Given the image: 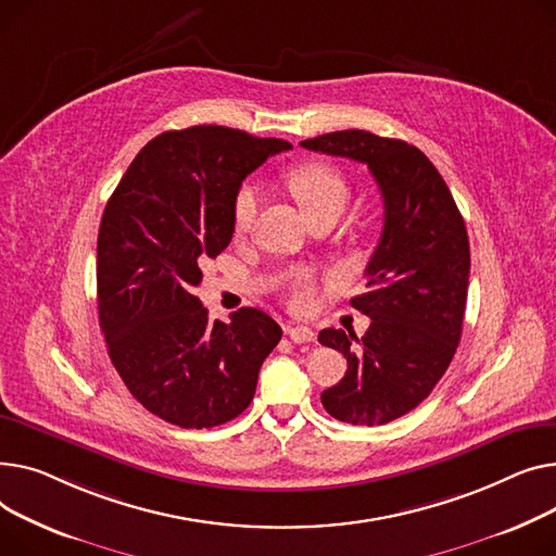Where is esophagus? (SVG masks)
I'll return each instance as SVG.
<instances>
[{
    "label": "esophagus",
    "mask_w": 556,
    "mask_h": 556,
    "mask_svg": "<svg viewBox=\"0 0 556 556\" xmlns=\"http://www.w3.org/2000/svg\"><path fill=\"white\" fill-rule=\"evenodd\" d=\"M287 334L293 343H312L316 339L314 330L307 328V325H289L287 328Z\"/></svg>",
    "instance_id": "obj_1"
}]
</instances>
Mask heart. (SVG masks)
Returning <instances> with one entry per match:
<instances>
[{
	"instance_id": "1",
	"label": "heart",
	"mask_w": 556,
	"mask_h": 556,
	"mask_svg": "<svg viewBox=\"0 0 556 556\" xmlns=\"http://www.w3.org/2000/svg\"><path fill=\"white\" fill-rule=\"evenodd\" d=\"M289 188L296 194V200L309 217L328 208H343L350 194L345 177L334 166H330V163L320 161L303 163V166L293 170L289 175ZM257 186L253 181H244L233 198V224L238 231L249 228L257 213ZM280 291L291 307L305 309L314 301L316 280L307 271H293L280 282Z\"/></svg>"
}]
</instances>
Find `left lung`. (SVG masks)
<instances>
[{"mask_svg":"<svg viewBox=\"0 0 556 556\" xmlns=\"http://www.w3.org/2000/svg\"><path fill=\"white\" fill-rule=\"evenodd\" d=\"M303 148L366 163L383 198V231L350 301L372 318L368 332L328 328L318 341L348 358L345 377L320 393L332 417L377 427L431 395L463 337L469 287L465 219L429 156L400 139L341 129Z\"/></svg>","mask_w":556,"mask_h":556,"instance_id":"8db88e82","label":"left lung"}]
</instances>
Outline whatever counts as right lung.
Here are the masks:
<instances>
[{
  "mask_svg": "<svg viewBox=\"0 0 556 556\" xmlns=\"http://www.w3.org/2000/svg\"><path fill=\"white\" fill-rule=\"evenodd\" d=\"M282 139L194 125L154 137L105 206L96 249L98 320L132 397L181 429H211L253 400L280 325L255 307L211 320L192 289L233 238L242 179Z\"/></svg>",
  "mask_w": 556,
  "mask_h": 556,
  "instance_id": "1",
  "label": "right lung"
}]
</instances>
